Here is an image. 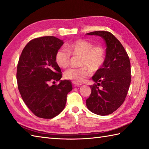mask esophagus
I'll return each mask as SVG.
<instances>
[{
  "instance_id": "34e87169",
  "label": "esophagus",
  "mask_w": 149,
  "mask_h": 149,
  "mask_svg": "<svg viewBox=\"0 0 149 149\" xmlns=\"http://www.w3.org/2000/svg\"><path fill=\"white\" fill-rule=\"evenodd\" d=\"M73 85H74V86H79L81 85H82L81 83H74V82H73Z\"/></svg>"
}]
</instances>
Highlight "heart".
<instances>
[{
	"label": "heart",
	"mask_w": 149,
	"mask_h": 149,
	"mask_svg": "<svg viewBox=\"0 0 149 149\" xmlns=\"http://www.w3.org/2000/svg\"><path fill=\"white\" fill-rule=\"evenodd\" d=\"M66 50L59 49L56 52L55 59L61 68L68 66L70 54L80 56L79 68H69L65 72V78L74 83H81L90 75V71L97 72L102 67L106 58L105 50L102 46H94L92 43L84 40H79L69 44Z\"/></svg>",
	"instance_id": "b5f03b06"
}]
</instances>
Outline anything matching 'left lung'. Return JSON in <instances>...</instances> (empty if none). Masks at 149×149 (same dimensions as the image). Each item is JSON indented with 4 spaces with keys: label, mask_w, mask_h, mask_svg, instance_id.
<instances>
[{
    "label": "left lung",
    "mask_w": 149,
    "mask_h": 149,
    "mask_svg": "<svg viewBox=\"0 0 149 149\" xmlns=\"http://www.w3.org/2000/svg\"><path fill=\"white\" fill-rule=\"evenodd\" d=\"M86 34L102 38L107 47L105 61L92 77L97 84L90 86L91 93L86 100V106L96 115H107L120 107L127 96L131 81L130 60L113 34L98 31Z\"/></svg>",
    "instance_id": "1"
}]
</instances>
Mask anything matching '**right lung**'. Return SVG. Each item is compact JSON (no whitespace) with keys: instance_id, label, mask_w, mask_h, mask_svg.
Here are the masks:
<instances>
[{"instance_id":"add662e5","label":"right lung","mask_w":149,"mask_h":149,"mask_svg":"<svg viewBox=\"0 0 149 149\" xmlns=\"http://www.w3.org/2000/svg\"><path fill=\"white\" fill-rule=\"evenodd\" d=\"M54 36L32 40L24 47L17 65L18 90L24 102L36 116L50 119L65 108L71 82L60 80L62 74L56 61V52L63 45ZM60 82L51 87L50 81Z\"/></svg>"}]
</instances>
